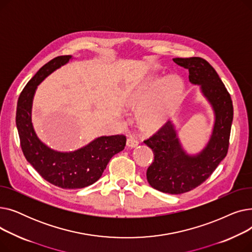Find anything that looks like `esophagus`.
<instances>
[{
  "label": "esophagus",
  "mask_w": 252,
  "mask_h": 252,
  "mask_svg": "<svg viewBox=\"0 0 252 252\" xmlns=\"http://www.w3.org/2000/svg\"><path fill=\"white\" fill-rule=\"evenodd\" d=\"M126 144H127L128 147L133 148V147L138 146V145H139V141H138L137 138H135L134 136H128L127 141H126Z\"/></svg>",
  "instance_id": "1"
}]
</instances>
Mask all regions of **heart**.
Returning a JSON list of instances; mask_svg holds the SVG:
<instances>
[{
  "label": "heart",
  "mask_w": 252,
  "mask_h": 252,
  "mask_svg": "<svg viewBox=\"0 0 252 252\" xmlns=\"http://www.w3.org/2000/svg\"><path fill=\"white\" fill-rule=\"evenodd\" d=\"M183 91V82L177 76L166 79L152 77L134 85L128 91L130 101L137 106L141 125L152 128L162 124L178 103Z\"/></svg>",
  "instance_id": "1"
}]
</instances>
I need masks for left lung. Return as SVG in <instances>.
Wrapping results in <instances>:
<instances>
[{"instance_id":"obj_1","label":"left lung","mask_w":252,"mask_h":252,"mask_svg":"<svg viewBox=\"0 0 252 252\" xmlns=\"http://www.w3.org/2000/svg\"><path fill=\"white\" fill-rule=\"evenodd\" d=\"M174 61L189 70L192 84L200 85L216 114L213 135L206 147L196 156L184 152L171 122L165 123L144 141L154 154V160L146 173L150 186L160 192L177 195L200 186L226 157L234 110L228 90L206 60L190 57L174 58Z\"/></svg>"}]
</instances>
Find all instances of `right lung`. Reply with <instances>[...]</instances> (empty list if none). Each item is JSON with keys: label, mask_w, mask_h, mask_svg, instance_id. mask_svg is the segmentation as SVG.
<instances>
[{"label": "right lung", "mask_w": 252, "mask_h": 252, "mask_svg": "<svg viewBox=\"0 0 252 252\" xmlns=\"http://www.w3.org/2000/svg\"><path fill=\"white\" fill-rule=\"evenodd\" d=\"M70 58V55H64L52 59L26 84L17 102L16 126L22 152L39 176L62 189H81L101 178L111 157L125 149L126 137L125 135L100 137L84 148L69 153L52 150L36 137L31 114L36 87Z\"/></svg>", "instance_id": "right-lung-1"}]
</instances>
